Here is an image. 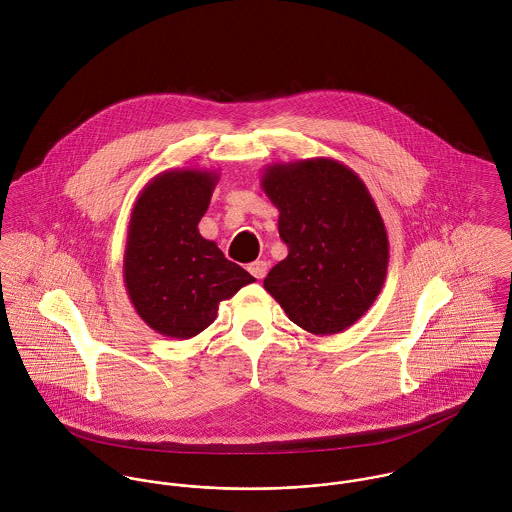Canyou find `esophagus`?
Returning a JSON list of instances; mask_svg holds the SVG:
<instances>
[{"instance_id":"esophagus-1","label":"esophagus","mask_w":512,"mask_h":512,"mask_svg":"<svg viewBox=\"0 0 512 512\" xmlns=\"http://www.w3.org/2000/svg\"><path fill=\"white\" fill-rule=\"evenodd\" d=\"M248 272L256 278V280H264L266 274H268V264L264 260H256L248 266Z\"/></svg>"}]
</instances>
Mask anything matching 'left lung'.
Masks as SVG:
<instances>
[{
  "mask_svg": "<svg viewBox=\"0 0 512 512\" xmlns=\"http://www.w3.org/2000/svg\"><path fill=\"white\" fill-rule=\"evenodd\" d=\"M260 185L288 244L266 292L307 333L349 329L376 301L388 270L386 226L363 179L337 159L313 157L268 165Z\"/></svg>",
  "mask_w": 512,
  "mask_h": 512,
  "instance_id": "obj_1",
  "label": "left lung"
}]
</instances>
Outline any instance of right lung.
<instances>
[{"mask_svg": "<svg viewBox=\"0 0 512 512\" xmlns=\"http://www.w3.org/2000/svg\"><path fill=\"white\" fill-rule=\"evenodd\" d=\"M219 173L169 169L140 191L128 224L124 284L147 325L171 339L205 331L220 301L256 282L199 232Z\"/></svg>", "mask_w": 512, "mask_h": 512, "instance_id": "obj_1", "label": "right lung"}]
</instances>
